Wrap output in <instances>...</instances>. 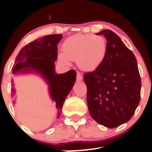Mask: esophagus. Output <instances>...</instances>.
Listing matches in <instances>:
<instances>
[{"label":"esophagus","instance_id":"34e87169","mask_svg":"<svg viewBox=\"0 0 152 152\" xmlns=\"http://www.w3.org/2000/svg\"><path fill=\"white\" fill-rule=\"evenodd\" d=\"M82 79H83V77H82V76H81V75L80 74L79 72L77 73V80L81 81L82 80Z\"/></svg>","mask_w":152,"mask_h":152}]
</instances>
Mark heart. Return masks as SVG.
<instances>
[{"label": "heart", "mask_w": 152, "mask_h": 152, "mask_svg": "<svg viewBox=\"0 0 152 152\" xmlns=\"http://www.w3.org/2000/svg\"><path fill=\"white\" fill-rule=\"evenodd\" d=\"M107 49V42L102 36L77 34L64 42L63 53L58 55V59L67 66L70 65V61H76L80 69L91 72L102 65Z\"/></svg>", "instance_id": "heart-1"}]
</instances>
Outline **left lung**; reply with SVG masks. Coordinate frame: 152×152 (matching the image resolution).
Here are the masks:
<instances>
[{"label": "left lung", "instance_id": "obj_1", "mask_svg": "<svg viewBox=\"0 0 152 152\" xmlns=\"http://www.w3.org/2000/svg\"><path fill=\"white\" fill-rule=\"evenodd\" d=\"M107 40V55L97 70L84 74L91 118L104 126L128 122L140 100L141 79L137 60L119 36L109 29L97 33Z\"/></svg>", "mask_w": 152, "mask_h": 152}]
</instances>
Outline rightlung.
I'll use <instances>...</instances> for the list:
<instances>
[{
    "mask_svg": "<svg viewBox=\"0 0 152 152\" xmlns=\"http://www.w3.org/2000/svg\"><path fill=\"white\" fill-rule=\"evenodd\" d=\"M62 37L61 34H49L28 43L16 57L12 69L13 74L34 72L44 78L49 86L51 98L56 103L58 118L61 117L64 100L74 86L77 75L73 69L64 74L55 73L58 43Z\"/></svg>",
    "mask_w": 152,
    "mask_h": 152,
    "instance_id": "right-lung-1",
    "label": "right lung"
}]
</instances>
